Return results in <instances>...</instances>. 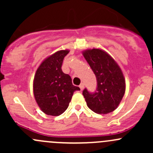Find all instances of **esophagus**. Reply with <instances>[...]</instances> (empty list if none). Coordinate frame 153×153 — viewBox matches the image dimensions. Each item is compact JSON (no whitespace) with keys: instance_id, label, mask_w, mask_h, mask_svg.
<instances>
[{"instance_id":"obj_1","label":"esophagus","mask_w":153,"mask_h":153,"mask_svg":"<svg viewBox=\"0 0 153 153\" xmlns=\"http://www.w3.org/2000/svg\"><path fill=\"white\" fill-rule=\"evenodd\" d=\"M79 87H80V89H81V90L82 91L83 89H84V84H80Z\"/></svg>"}]
</instances>
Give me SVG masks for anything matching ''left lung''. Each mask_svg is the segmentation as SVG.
Instances as JSON below:
<instances>
[{
  "instance_id": "left-lung-1",
  "label": "left lung",
  "mask_w": 153,
  "mask_h": 153,
  "mask_svg": "<svg viewBox=\"0 0 153 153\" xmlns=\"http://www.w3.org/2000/svg\"><path fill=\"white\" fill-rule=\"evenodd\" d=\"M83 55L97 80L95 92H89L86 89L83 91L88 107L98 114L112 112L119 105L125 93V78L121 68L102 49H86Z\"/></svg>"
}]
</instances>
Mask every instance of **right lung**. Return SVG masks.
<instances>
[{"label":"right lung","mask_w":153,"mask_h":153,"mask_svg":"<svg viewBox=\"0 0 153 153\" xmlns=\"http://www.w3.org/2000/svg\"><path fill=\"white\" fill-rule=\"evenodd\" d=\"M69 51L60 50L46 58L36 71L33 92L40 109L45 114L58 116L69 106L75 91L80 90L72 84V78L61 69L63 61Z\"/></svg>","instance_id":"1"}]
</instances>
